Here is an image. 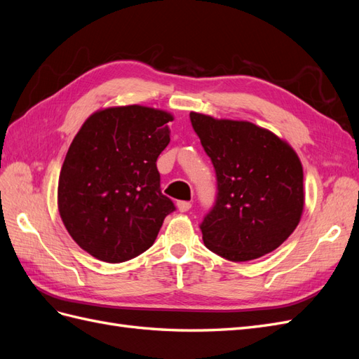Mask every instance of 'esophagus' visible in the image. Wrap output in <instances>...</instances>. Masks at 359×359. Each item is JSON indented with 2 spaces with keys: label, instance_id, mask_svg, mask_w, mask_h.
<instances>
[{
  "label": "esophagus",
  "instance_id": "34e87169",
  "mask_svg": "<svg viewBox=\"0 0 359 359\" xmlns=\"http://www.w3.org/2000/svg\"><path fill=\"white\" fill-rule=\"evenodd\" d=\"M177 206H178V210H180L181 212H187V211L191 208V203L187 202V201H180V202L177 203Z\"/></svg>",
  "mask_w": 359,
  "mask_h": 359
}]
</instances>
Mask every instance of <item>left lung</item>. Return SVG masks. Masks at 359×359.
<instances>
[{"label": "left lung", "mask_w": 359, "mask_h": 359, "mask_svg": "<svg viewBox=\"0 0 359 359\" xmlns=\"http://www.w3.org/2000/svg\"><path fill=\"white\" fill-rule=\"evenodd\" d=\"M193 130L212 161L217 196L201 231L212 253L253 260L283 244L304 208L301 161L269 130L191 112Z\"/></svg>", "instance_id": "8db88e82"}]
</instances>
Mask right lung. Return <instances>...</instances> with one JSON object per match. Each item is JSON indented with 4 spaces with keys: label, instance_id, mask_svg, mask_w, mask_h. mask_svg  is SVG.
Instances as JSON below:
<instances>
[{
    "label": "right lung",
    "instance_id": "right-lung-1",
    "mask_svg": "<svg viewBox=\"0 0 359 359\" xmlns=\"http://www.w3.org/2000/svg\"><path fill=\"white\" fill-rule=\"evenodd\" d=\"M172 119L153 107H109L74 136L60 173L58 210L76 244L95 259L119 264L144 253L175 211L157 170Z\"/></svg>",
    "mask_w": 359,
    "mask_h": 359
}]
</instances>
